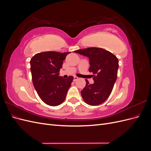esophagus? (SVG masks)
Returning <instances> with one entry per match:
<instances>
[{
	"instance_id": "obj_1",
	"label": "esophagus",
	"mask_w": 151,
	"mask_h": 151,
	"mask_svg": "<svg viewBox=\"0 0 151 151\" xmlns=\"http://www.w3.org/2000/svg\"><path fill=\"white\" fill-rule=\"evenodd\" d=\"M79 78L77 77H76V76H74V81H77V79H78Z\"/></svg>"
}]
</instances>
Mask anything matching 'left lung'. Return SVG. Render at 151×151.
I'll list each match as a JSON object with an SVG mask.
<instances>
[{
  "label": "left lung",
  "instance_id": "1",
  "mask_svg": "<svg viewBox=\"0 0 151 151\" xmlns=\"http://www.w3.org/2000/svg\"><path fill=\"white\" fill-rule=\"evenodd\" d=\"M74 52L89 58V71L93 74L94 83L89 84L86 80V85L81 92L83 100L91 106L103 103L111 93L117 78L118 58L108 50L97 47L77 50Z\"/></svg>",
  "mask_w": 151,
  "mask_h": 151
}]
</instances>
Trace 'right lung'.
<instances>
[{
  "instance_id": "right-lung-1",
  "label": "right lung",
  "mask_w": 151,
  "mask_h": 151,
  "mask_svg": "<svg viewBox=\"0 0 151 151\" xmlns=\"http://www.w3.org/2000/svg\"><path fill=\"white\" fill-rule=\"evenodd\" d=\"M70 52H45L36 53L30 61L32 81L39 97L49 106L61 104L74 77H58L63 60Z\"/></svg>"
}]
</instances>
